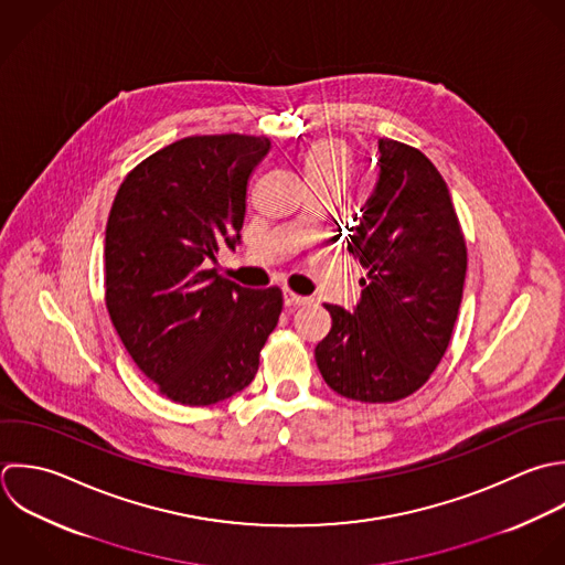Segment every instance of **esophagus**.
Instances as JSON below:
<instances>
[{"label": "esophagus", "mask_w": 565, "mask_h": 565, "mask_svg": "<svg viewBox=\"0 0 565 565\" xmlns=\"http://www.w3.org/2000/svg\"><path fill=\"white\" fill-rule=\"evenodd\" d=\"M312 299L310 297H301V295H295L292 290H284V306L286 308H299V306H308Z\"/></svg>", "instance_id": "esophagus-1"}]
</instances>
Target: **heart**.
Returning <instances> with one entry per match:
<instances>
[{
    "label": "heart",
    "mask_w": 565,
    "mask_h": 565,
    "mask_svg": "<svg viewBox=\"0 0 565 565\" xmlns=\"http://www.w3.org/2000/svg\"><path fill=\"white\" fill-rule=\"evenodd\" d=\"M297 164L306 186L332 184L341 189L352 173V153L339 138H319L299 153Z\"/></svg>",
    "instance_id": "1"
}]
</instances>
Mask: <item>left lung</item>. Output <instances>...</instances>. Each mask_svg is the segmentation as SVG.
<instances>
[{
  "mask_svg": "<svg viewBox=\"0 0 565 565\" xmlns=\"http://www.w3.org/2000/svg\"><path fill=\"white\" fill-rule=\"evenodd\" d=\"M348 250L367 270L352 312L326 303L315 348L323 381L361 403L420 390L445 356L467 277V244L440 171L418 149L379 140V180L354 217Z\"/></svg>",
  "mask_w": 565,
  "mask_h": 565,
  "instance_id": "obj_1",
  "label": "left lung"
}]
</instances>
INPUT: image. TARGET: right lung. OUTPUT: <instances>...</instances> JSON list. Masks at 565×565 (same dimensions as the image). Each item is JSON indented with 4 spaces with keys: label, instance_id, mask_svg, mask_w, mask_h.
Segmentation results:
<instances>
[{
    "label": "right lung",
    "instance_id": "1",
    "mask_svg": "<svg viewBox=\"0 0 565 565\" xmlns=\"http://www.w3.org/2000/svg\"><path fill=\"white\" fill-rule=\"evenodd\" d=\"M266 136H189L122 180L105 228V303L138 365L169 401L215 405L250 385L281 315V290L211 268L235 250Z\"/></svg>",
    "mask_w": 565,
    "mask_h": 565
}]
</instances>
